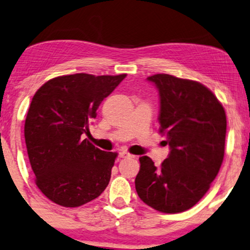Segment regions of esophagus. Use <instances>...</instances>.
I'll use <instances>...</instances> for the list:
<instances>
[{
  "label": "esophagus",
  "instance_id": "1",
  "mask_svg": "<svg viewBox=\"0 0 250 250\" xmlns=\"http://www.w3.org/2000/svg\"><path fill=\"white\" fill-rule=\"evenodd\" d=\"M119 156H120V158H128V157H134L132 156V154H130L129 152H127V151L125 150H120V152H119Z\"/></svg>",
  "mask_w": 250,
  "mask_h": 250
}]
</instances>
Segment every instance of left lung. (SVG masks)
I'll list each match as a JSON object with an SVG mask.
<instances>
[{"label": "left lung", "mask_w": 250, "mask_h": 250, "mask_svg": "<svg viewBox=\"0 0 250 250\" xmlns=\"http://www.w3.org/2000/svg\"><path fill=\"white\" fill-rule=\"evenodd\" d=\"M159 92V130L169 153L162 166L140 158L135 179L145 204L164 213L190 209L209 190L224 159L226 114L208 87L167 74L147 77Z\"/></svg>", "instance_id": "1"}]
</instances>
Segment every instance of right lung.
Listing matches in <instances>:
<instances>
[{"instance_id":"obj_1","label":"right lung","mask_w":250,"mask_h":250,"mask_svg":"<svg viewBox=\"0 0 250 250\" xmlns=\"http://www.w3.org/2000/svg\"><path fill=\"white\" fill-rule=\"evenodd\" d=\"M125 76H60L33 96L25 120V143L36 185L48 200L81 207L108 186L118 154L96 147L84 135L90 134L98 107Z\"/></svg>"}]
</instances>
